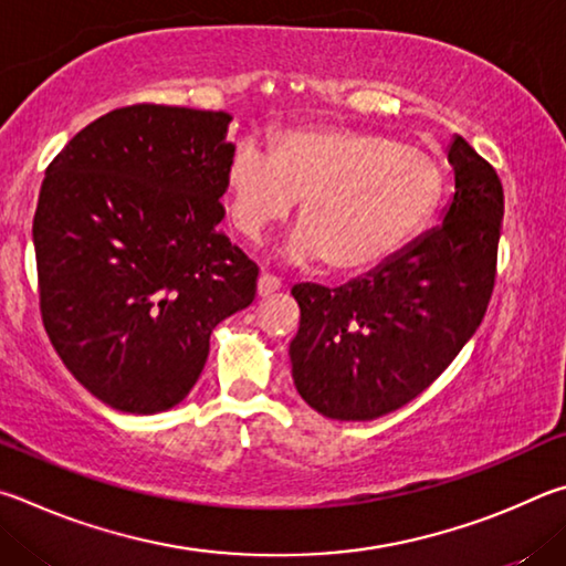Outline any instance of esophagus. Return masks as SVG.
Returning <instances> with one entry per match:
<instances>
[{
	"label": "esophagus",
	"mask_w": 566,
	"mask_h": 566,
	"mask_svg": "<svg viewBox=\"0 0 566 566\" xmlns=\"http://www.w3.org/2000/svg\"><path fill=\"white\" fill-rule=\"evenodd\" d=\"M275 291H281V277L273 275V273H261V277H258V295H271Z\"/></svg>",
	"instance_id": "obj_1"
}]
</instances>
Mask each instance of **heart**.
<instances>
[{"label": "heart", "mask_w": 566, "mask_h": 566, "mask_svg": "<svg viewBox=\"0 0 566 566\" xmlns=\"http://www.w3.org/2000/svg\"><path fill=\"white\" fill-rule=\"evenodd\" d=\"M223 191L233 228L251 243L281 226L303 198L291 255H323L331 271L358 273L422 231L442 198V168L400 138L311 126L275 134L268 154L251 142L238 146Z\"/></svg>", "instance_id": "obj_1"}]
</instances>
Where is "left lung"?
<instances>
[{
	"mask_svg": "<svg viewBox=\"0 0 566 566\" xmlns=\"http://www.w3.org/2000/svg\"><path fill=\"white\" fill-rule=\"evenodd\" d=\"M454 196L442 218L340 289L293 285L301 328L293 382L331 420H375L440 378L488 313L504 216L500 176L462 136L450 146Z\"/></svg>",
	"mask_w": 566,
	"mask_h": 566,
	"instance_id": "1",
	"label": "left lung"
}]
</instances>
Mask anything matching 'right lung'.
Wrapping results in <instances>:
<instances>
[{"label": "right lung", "instance_id": "obj_1", "mask_svg": "<svg viewBox=\"0 0 566 566\" xmlns=\"http://www.w3.org/2000/svg\"><path fill=\"white\" fill-rule=\"evenodd\" d=\"M228 122L114 108L46 166L32 223L42 323L66 370L114 410L181 402L216 325L255 298L258 265L218 228Z\"/></svg>", "mask_w": 566, "mask_h": 566}]
</instances>
